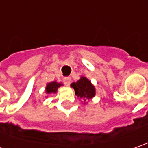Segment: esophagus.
<instances>
[{"instance_id":"obj_1","label":"esophagus","mask_w":148,"mask_h":148,"mask_svg":"<svg viewBox=\"0 0 148 148\" xmlns=\"http://www.w3.org/2000/svg\"><path fill=\"white\" fill-rule=\"evenodd\" d=\"M63 82H64L66 86H68L70 85V83H71V78L70 77H64L63 78Z\"/></svg>"}]
</instances>
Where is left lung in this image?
Listing matches in <instances>:
<instances>
[{
    "mask_svg": "<svg viewBox=\"0 0 148 148\" xmlns=\"http://www.w3.org/2000/svg\"><path fill=\"white\" fill-rule=\"evenodd\" d=\"M71 87L74 89L77 98L83 99L84 105L87 104L88 102H86V100L92 99L96 92L94 85L84 76H82L77 82L71 83Z\"/></svg>",
    "mask_w": 148,
    "mask_h": 148,
    "instance_id": "8db88e82",
    "label": "left lung"
}]
</instances>
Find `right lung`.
Segmentation results:
<instances>
[{
    "label": "right lung",
    "mask_w": 148,
    "mask_h": 148,
    "mask_svg": "<svg viewBox=\"0 0 148 148\" xmlns=\"http://www.w3.org/2000/svg\"><path fill=\"white\" fill-rule=\"evenodd\" d=\"M62 85H63L62 83L58 82H56V81L48 83V84L46 85V88H45L46 94L49 95V94H55V93H57L58 89L59 88L60 86H62ZM46 97H48V95H47Z\"/></svg>",
    "instance_id": "add662e5"
}]
</instances>
